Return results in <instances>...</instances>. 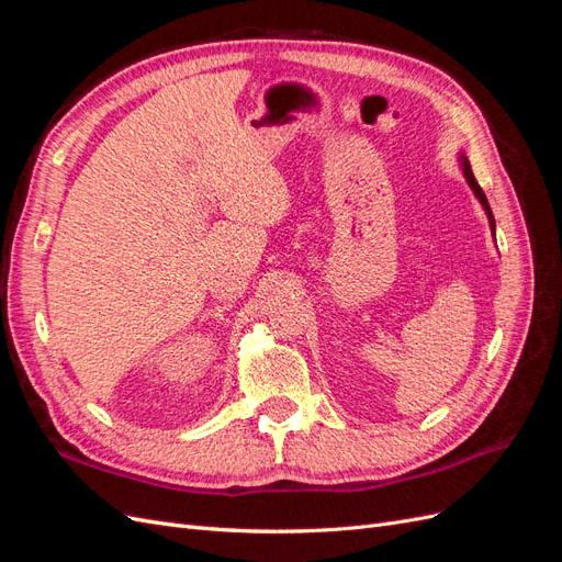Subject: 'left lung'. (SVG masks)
<instances>
[{
	"label": "left lung",
	"mask_w": 562,
	"mask_h": 562,
	"mask_svg": "<svg viewBox=\"0 0 562 562\" xmlns=\"http://www.w3.org/2000/svg\"><path fill=\"white\" fill-rule=\"evenodd\" d=\"M459 166H462V173H464V178H467L469 187H471V190H473L475 199H479V201H481V206L485 209V215H487V220H490V227H492V232H495V217H492V211H490L487 196H485V192L481 190V184L475 182V178H473V171H471V164H469V159H467L464 155H459Z\"/></svg>",
	"instance_id": "obj_1"
}]
</instances>
